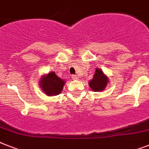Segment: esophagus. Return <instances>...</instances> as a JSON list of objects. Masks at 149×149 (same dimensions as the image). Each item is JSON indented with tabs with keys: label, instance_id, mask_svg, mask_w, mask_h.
<instances>
[{
	"label": "esophagus",
	"instance_id": "34e87169",
	"mask_svg": "<svg viewBox=\"0 0 149 149\" xmlns=\"http://www.w3.org/2000/svg\"><path fill=\"white\" fill-rule=\"evenodd\" d=\"M72 79H74V80H77V79H79V77H77V75H72Z\"/></svg>",
	"mask_w": 149,
	"mask_h": 149
}]
</instances>
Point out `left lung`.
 Listing matches in <instances>:
<instances>
[{
    "instance_id": "1",
    "label": "left lung",
    "mask_w": 149,
    "mask_h": 149,
    "mask_svg": "<svg viewBox=\"0 0 149 149\" xmlns=\"http://www.w3.org/2000/svg\"><path fill=\"white\" fill-rule=\"evenodd\" d=\"M108 83V77L104 74L103 70H100V68H96L93 79L89 81V86L93 91L99 92L104 91Z\"/></svg>"
}]
</instances>
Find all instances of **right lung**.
<instances>
[{
	"mask_svg": "<svg viewBox=\"0 0 149 149\" xmlns=\"http://www.w3.org/2000/svg\"><path fill=\"white\" fill-rule=\"evenodd\" d=\"M65 82L61 79L55 72H50L48 74L42 75L39 81V87L49 97L56 96L62 92Z\"/></svg>",
	"mask_w": 149,
	"mask_h": 149,
	"instance_id": "1",
	"label": "right lung"
}]
</instances>
